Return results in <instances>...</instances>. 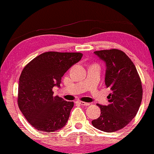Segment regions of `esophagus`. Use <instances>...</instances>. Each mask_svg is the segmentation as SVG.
<instances>
[{"label":"esophagus","mask_w":154,"mask_h":154,"mask_svg":"<svg viewBox=\"0 0 154 154\" xmlns=\"http://www.w3.org/2000/svg\"><path fill=\"white\" fill-rule=\"evenodd\" d=\"M77 103H78V104H80L81 105H83V106H88L89 104H90V103L84 102H82V101H77Z\"/></svg>","instance_id":"34e87169"}]
</instances>
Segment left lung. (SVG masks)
<instances>
[{
	"mask_svg": "<svg viewBox=\"0 0 154 154\" xmlns=\"http://www.w3.org/2000/svg\"><path fill=\"white\" fill-rule=\"evenodd\" d=\"M94 54L106 64L104 82L111 93L108 105L97 104L101 115L92 124L101 131L114 132L129 124L139 110L143 98L141 80L134 64L121 50H99Z\"/></svg>",
	"mask_w": 154,
	"mask_h": 154,
	"instance_id": "1",
	"label": "left lung"
}]
</instances>
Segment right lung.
I'll return each mask as SVG.
<instances>
[{
  "mask_svg": "<svg viewBox=\"0 0 154 154\" xmlns=\"http://www.w3.org/2000/svg\"><path fill=\"white\" fill-rule=\"evenodd\" d=\"M80 52H47L32 60L19 79L18 106L32 126L44 132L62 129L68 121L73 102L53 96L61 77L81 60Z\"/></svg>",
  "mask_w": 154,
  "mask_h": 154,
  "instance_id": "add662e5",
  "label": "right lung"
}]
</instances>
